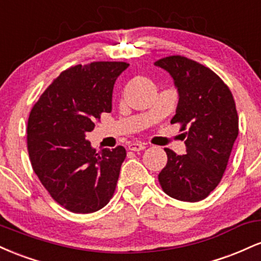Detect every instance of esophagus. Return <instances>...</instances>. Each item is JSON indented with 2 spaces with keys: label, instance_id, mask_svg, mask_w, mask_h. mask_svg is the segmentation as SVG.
<instances>
[{
  "label": "esophagus",
  "instance_id": "1",
  "mask_svg": "<svg viewBox=\"0 0 261 261\" xmlns=\"http://www.w3.org/2000/svg\"><path fill=\"white\" fill-rule=\"evenodd\" d=\"M145 148H146V145L142 142H133L128 145V149H130V151H135V152L143 151Z\"/></svg>",
  "mask_w": 261,
  "mask_h": 261
}]
</instances>
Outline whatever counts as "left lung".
<instances>
[{
	"label": "left lung",
	"mask_w": 261,
	"mask_h": 261,
	"mask_svg": "<svg viewBox=\"0 0 261 261\" xmlns=\"http://www.w3.org/2000/svg\"><path fill=\"white\" fill-rule=\"evenodd\" d=\"M154 66L170 74L178 92L172 124L180 122L187 154L164 148L168 162L158 180L167 195L196 202L221 181L234 141L238 114L229 88L214 71L182 56L158 60Z\"/></svg>",
	"instance_id": "left-lung-1"
}]
</instances>
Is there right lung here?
Wrapping results in <instances>:
<instances>
[{
    "instance_id": "right-lung-1",
    "label": "right lung",
    "mask_w": 261,
    "mask_h": 261,
    "mask_svg": "<svg viewBox=\"0 0 261 261\" xmlns=\"http://www.w3.org/2000/svg\"><path fill=\"white\" fill-rule=\"evenodd\" d=\"M125 62H91L62 72L41 94L28 120V152L39 180L62 207L91 214L115 191L122 146L99 153L86 139L103 113L112 112L115 81Z\"/></svg>"
}]
</instances>
